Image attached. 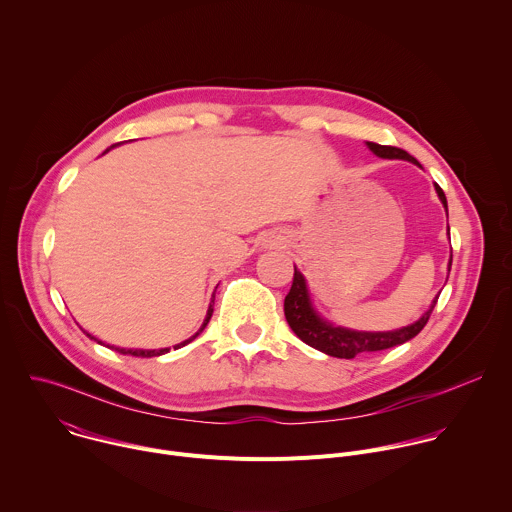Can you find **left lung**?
<instances>
[{"label":"left lung","instance_id":"left-lung-1","mask_svg":"<svg viewBox=\"0 0 512 512\" xmlns=\"http://www.w3.org/2000/svg\"><path fill=\"white\" fill-rule=\"evenodd\" d=\"M369 150L385 160H407L419 166V162L409 156L405 150L393 148V145H381V143H373L367 141ZM435 192L440 196L442 204L448 210V200L444 190L435 184ZM450 231V229H448ZM452 267V257L448 263V271ZM435 302L429 306V310L413 324L399 328V330H389V332H358V330H350V328H342V326H334L330 322H326L324 318L318 316V312L314 310L312 302H310V294H308V285L304 275L298 271V267L294 265V281H291V289L289 294L285 296L283 302V312H285V320L289 324V328L296 332V336L306 342L308 346L328 354V356H336V358H354L360 352H377V350H385L397 344H403L407 340H411L413 336H417L423 326L427 324Z\"/></svg>","mask_w":512,"mask_h":512}]
</instances>
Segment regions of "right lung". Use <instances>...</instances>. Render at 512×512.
<instances>
[{
    "instance_id": "right-lung-1",
    "label": "right lung",
    "mask_w": 512,
    "mask_h": 512,
    "mask_svg": "<svg viewBox=\"0 0 512 512\" xmlns=\"http://www.w3.org/2000/svg\"><path fill=\"white\" fill-rule=\"evenodd\" d=\"M214 298V296H212ZM212 304H214V300L210 302V306H208V312H206V318H204V324H202V328L192 336V338H188V340H184L182 344H178V346H174V348H180V346H184V344H188V342H192L204 328H206V324H208V320H210V316H212ZM87 336H91V334H87ZM93 338V336H91ZM111 348H115V346H111ZM117 352H121V354H131V356H160V354H166L170 348H160V350H133V348H115Z\"/></svg>"
}]
</instances>
